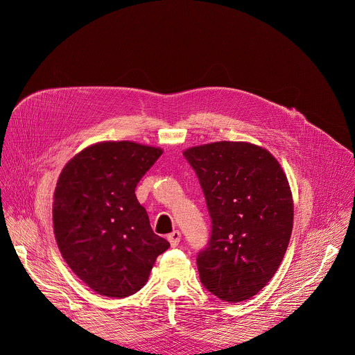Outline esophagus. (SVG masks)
Wrapping results in <instances>:
<instances>
[{
	"label": "esophagus",
	"mask_w": 355,
	"mask_h": 355,
	"mask_svg": "<svg viewBox=\"0 0 355 355\" xmlns=\"http://www.w3.org/2000/svg\"><path fill=\"white\" fill-rule=\"evenodd\" d=\"M180 239H182V234H180L179 231H173V232H171V234L168 235V241H169V243H171L172 248L179 246Z\"/></svg>",
	"instance_id": "1"
}]
</instances>
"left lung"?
I'll return each instance as SVG.
<instances>
[{
	"label": "left lung",
	"mask_w": 355,
	"mask_h": 355,
	"mask_svg": "<svg viewBox=\"0 0 355 355\" xmlns=\"http://www.w3.org/2000/svg\"><path fill=\"white\" fill-rule=\"evenodd\" d=\"M200 180L211 232L197 255L203 287L225 302L255 295L276 273L294 218L277 159L246 142H214L183 153Z\"/></svg>",
	"instance_id": "obj_1"
}]
</instances>
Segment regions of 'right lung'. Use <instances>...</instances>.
Wrapping results in <instances>:
<instances>
[{
	"label": "right lung",
	"mask_w": 355,
	"mask_h": 355,
	"mask_svg": "<svg viewBox=\"0 0 355 355\" xmlns=\"http://www.w3.org/2000/svg\"><path fill=\"white\" fill-rule=\"evenodd\" d=\"M162 154L135 142H101L60 173L53 230L60 253L93 291L124 298L139 291L169 242L153 232L135 189Z\"/></svg>",
	"instance_id": "1"
}]
</instances>
